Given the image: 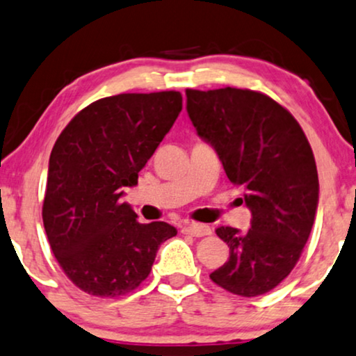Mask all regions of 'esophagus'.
Listing matches in <instances>:
<instances>
[{"instance_id": "esophagus-1", "label": "esophagus", "mask_w": 356, "mask_h": 356, "mask_svg": "<svg viewBox=\"0 0 356 356\" xmlns=\"http://www.w3.org/2000/svg\"><path fill=\"white\" fill-rule=\"evenodd\" d=\"M183 232L196 236V238H203V236L211 234V227L206 225H200V222H188V225L183 227Z\"/></svg>"}]
</instances>
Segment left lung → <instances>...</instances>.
<instances>
[{
    "label": "left lung",
    "mask_w": 356,
    "mask_h": 356,
    "mask_svg": "<svg viewBox=\"0 0 356 356\" xmlns=\"http://www.w3.org/2000/svg\"><path fill=\"white\" fill-rule=\"evenodd\" d=\"M186 111L229 181L244 188L252 216L245 232L218 227L229 259L209 277L236 296H262L291 274L312 231L318 206L312 148L291 112L261 92L188 89Z\"/></svg>",
    "instance_id": "8db88e82"
}]
</instances>
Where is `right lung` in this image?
Wrapping results in <instances>:
<instances>
[{
  "mask_svg": "<svg viewBox=\"0 0 356 356\" xmlns=\"http://www.w3.org/2000/svg\"><path fill=\"white\" fill-rule=\"evenodd\" d=\"M183 107L179 92L118 94L82 108L51 152L42 221L64 274L95 297L125 296L150 274L168 222L142 225L125 186L138 183Z\"/></svg>",
  "mask_w": 356,
  "mask_h": 356,
  "instance_id": "add662e5",
  "label": "right lung"
}]
</instances>
